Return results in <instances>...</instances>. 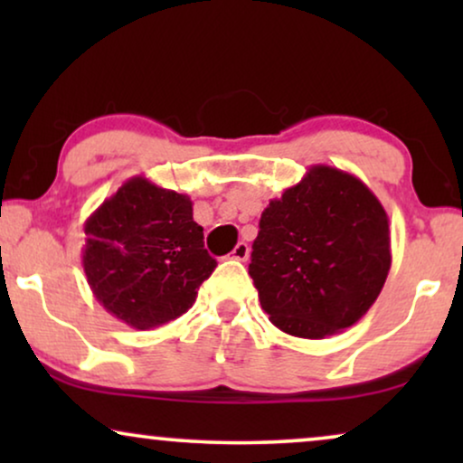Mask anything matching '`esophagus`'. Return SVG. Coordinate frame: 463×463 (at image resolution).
Returning a JSON list of instances; mask_svg holds the SVG:
<instances>
[{
    "instance_id": "1",
    "label": "esophagus",
    "mask_w": 463,
    "mask_h": 463,
    "mask_svg": "<svg viewBox=\"0 0 463 463\" xmlns=\"http://www.w3.org/2000/svg\"><path fill=\"white\" fill-rule=\"evenodd\" d=\"M249 255H250V246L246 244V242H238L236 246H233L232 257L238 259V261H246V259H249Z\"/></svg>"
}]
</instances>
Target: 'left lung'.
<instances>
[{"label":"left lung","instance_id":"left-lung-1","mask_svg":"<svg viewBox=\"0 0 463 463\" xmlns=\"http://www.w3.org/2000/svg\"><path fill=\"white\" fill-rule=\"evenodd\" d=\"M390 265L377 195L358 176L316 164L261 213L249 274L271 325L325 339L369 312Z\"/></svg>","mask_w":463,"mask_h":463}]
</instances>
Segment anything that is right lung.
Returning a JSON list of instances; mask_svg holds the SVG:
<instances>
[{"instance_id": "right-lung-1", "label": "right lung", "mask_w": 463, "mask_h": 463, "mask_svg": "<svg viewBox=\"0 0 463 463\" xmlns=\"http://www.w3.org/2000/svg\"><path fill=\"white\" fill-rule=\"evenodd\" d=\"M192 206L189 195L132 176L86 219L81 265L92 295L137 331L185 314L217 268Z\"/></svg>"}]
</instances>
